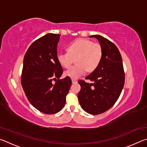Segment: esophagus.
I'll list each match as a JSON object with an SVG mask.
<instances>
[{"label": "esophagus", "instance_id": "obj_1", "mask_svg": "<svg viewBox=\"0 0 147 147\" xmlns=\"http://www.w3.org/2000/svg\"><path fill=\"white\" fill-rule=\"evenodd\" d=\"M72 82H73V84H76L77 83V80L75 79H72Z\"/></svg>", "mask_w": 147, "mask_h": 147}]
</instances>
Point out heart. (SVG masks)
I'll list each match as a JSON object with an SVG mask.
<instances>
[{
  "label": "heart",
  "mask_w": 147,
  "mask_h": 147,
  "mask_svg": "<svg viewBox=\"0 0 147 147\" xmlns=\"http://www.w3.org/2000/svg\"><path fill=\"white\" fill-rule=\"evenodd\" d=\"M67 53H59L57 59L64 68H69L75 59L76 65L65 71V76L77 79L84 75L86 71L95 70L102 58L103 51L100 44L91 40L80 39L69 45Z\"/></svg>",
  "instance_id": "heart-1"
}]
</instances>
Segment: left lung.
Segmentation results:
<instances>
[{"mask_svg": "<svg viewBox=\"0 0 147 147\" xmlns=\"http://www.w3.org/2000/svg\"><path fill=\"white\" fill-rule=\"evenodd\" d=\"M102 48L101 61L95 70L86 79L92 83L78 81L81 86L78 94L80 104L84 111L98 115L108 110L117 100L124 84V73L122 57L112 42L100 36L93 35Z\"/></svg>", "mask_w": 147, "mask_h": 147, "instance_id": "1", "label": "left lung"}]
</instances>
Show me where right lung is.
Masks as SVG:
<instances>
[{"label": "right lung", "mask_w": 147, "mask_h": 147, "mask_svg": "<svg viewBox=\"0 0 147 147\" xmlns=\"http://www.w3.org/2000/svg\"><path fill=\"white\" fill-rule=\"evenodd\" d=\"M59 34L49 33L35 41L24 55L21 85L35 108L46 114L59 112L71 86L69 77L59 80L63 68L57 59ZM58 79L54 84L53 79Z\"/></svg>", "instance_id": "obj_1"}]
</instances>
